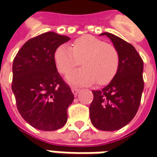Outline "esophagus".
<instances>
[{"instance_id":"obj_1","label":"esophagus","mask_w":157,"mask_h":157,"mask_svg":"<svg viewBox=\"0 0 157 157\" xmlns=\"http://www.w3.org/2000/svg\"><path fill=\"white\" fill-rule=\"evenodd\" d=\"M79 91H80V90H79V88L75 87V86H72V87H71V92H72V94H74V95H77Z\"/></svg>"}]
</instances>
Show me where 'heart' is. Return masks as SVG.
I'll use <instances>...</instances> for the list:
<instances>
[{
	"instance_id": "obj_1",
	"label": "heart",
	"mask_w": 157,
	"mask_h": 157,
	"mask_svg": "<svg viewBox=\"0 0 157 157\" xmlns=\"http://www.w3.org/2000/svg\"><path fill=\"white\" fill-rule=\"evenodd\" d=\"M54 58L57 69L63 74L69 73L82 61L84 67L67 76L70 83L78 85L108 83L115 75L120 60L114 46L90 35L76 39L72 47L60 45Z\"/></svg>"
}]
</instances>
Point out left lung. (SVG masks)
Masks as SVG:
<instances>
[{"mask_svg": "<svg viewBox=\"0 0 157 157\" xmlns=\"http://www.w3.org/2000/svg\"><path fill=\"white\" fill-rule=\"evenodd\" d=\"M119 53L117 72L111 82L100 90H93L90 119L96 128L118 130L128 124L140 106L144 82L143 61L136 48L117 36L105 32Z\"/></svg>", "mask_w": 157, "mask_h": 157, "instance_id": "1", "label": "left lung"}]
</instances>
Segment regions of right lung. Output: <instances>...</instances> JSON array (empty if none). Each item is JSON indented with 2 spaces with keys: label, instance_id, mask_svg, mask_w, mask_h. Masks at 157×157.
Here are the masks:
<instances>
[{
  "label": "right lung",
  "instance_id": "add662e5",
  "mask_svg": "<svg viewBox=\"0 0 157 157\" xmlns=\"http://www.w3.org/2000/svg\"><path fill=\"white\" fill-rule=\"evenodd\" d=\"M69 40L55 32L41 34L26 42L14 58L12 91L16 106L35 128L54 131L67 121L74 95L57 72L54 55Z\"/></svg>",
  "mask_w": 157,
  "mask_h": 157
}]
</instances>
